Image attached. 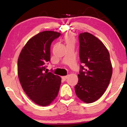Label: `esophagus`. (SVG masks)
Here are the masks:
<instances>
[{
  "mask_svg": "<svg viewBox=\"0 0 127 127\" xmlns=\"http://www.w3.org/2000/svg\"><path fill=\"white\" fill-rule=\"evenodd\" d=\"M62 79H63L64 81H65L67 79V78H68V76H62Z\"/></svg>",
  "mask_w": 127,
  "mask_h": 127,
  "instance_id": "1",
  "label": "esophagus"
}]
</instances>
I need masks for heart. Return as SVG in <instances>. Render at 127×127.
Wrapping results in <instances>:
<instances>
[{"label": "heart", "mask_w": 127, "mask_h": 127, "mask_svg": "<svg viewBox=\"0 0 127 127\" xmlns=\"http://www.w3.org/2000/svg\"><path fill=\"white\" fill-rule=\"evenodd\" d=\"M65 40L67 44L71 42H74V39H73V37L70 35H67L65 36Z\"/></svg>", "instance_id": "obj_1"}]
</instances>
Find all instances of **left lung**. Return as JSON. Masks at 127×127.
Wrapping results in <instances>:
<instances>
[{
	"instance_id": "left-lung-1",
	"label": "left lung",
	"mask_w": 127,
	"mask_h": 127,
	"mask_svg": "<svg viewBox=\"0 0 127 127\" xmlns=\"http://www.w3.org/2000/svg\"><path fill=\"white\" fill-rule=\"evenodd\" d=\"M81 63L75 93L82 101L92 103L98 100L108 86L112 67L108 51L100 40L91 33L79 35Z\"/></svg>"
}]
</instances>
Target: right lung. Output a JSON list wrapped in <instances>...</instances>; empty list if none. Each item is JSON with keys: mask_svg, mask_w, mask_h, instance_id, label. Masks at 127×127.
I'll list each match as a JSON object with an SVG mask.
<instances>
[{"mask_svg": "<svg viewBox=\"0 0 127 127\" xmlns=\"http://www.w3.org/2000/svg\"><path fill=\"white\" fill-rule=\"evenodd\" d=\"M60 33L45 31L37 33L27 41L19 56L18 73L24 92L37 104L47 106L58 96L61 78L47 72L50 61L51 44Z\"/></svg>", "mask_w": 127, "mask_h": 127, "instance_id": "obj_1", "label": "right lung"}]
</instances>
